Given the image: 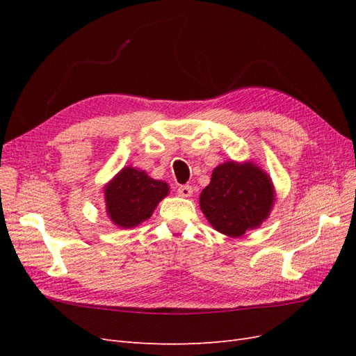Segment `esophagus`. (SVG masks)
Masks as SVG:
<instances>
[{"label": "esophagus", "instance_id": "34e87169", "mask_svg": "<svg viewBox=\"0 0 356 356\" xmlns=\"http://www.w3.org/2000/svg\"><path fill=\"white\" fill-rule=\"evenodd\" d=\"M178 195L182 197H190L193 195L191 186H179L178 187Z\"/></svg>", "mask_w": 356, "mask_h": 356}]
</instances>
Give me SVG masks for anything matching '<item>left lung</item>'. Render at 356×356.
I'll return each instance as SVG.
<instances>
[{"mask_svg":"<svg viewBox=\"0 0 356 356\" xmlns=\"http://www.w3.org/2000/svg\"><path fill=\"white\" fill-rule=\"evenodd\" d=\"M275 191L270 178L252 163L225 161L213 169L202 190L200 209L212 227L238 238L260 225L272 209Z\"/></svg>","mask_w":356,"mask_h":356,"instance_id":"left-lung-1","label":"left lung"}]
</instances>
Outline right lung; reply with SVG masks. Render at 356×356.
I'll use <instances>...</instances> for the list:
<instances>
[{"mask_svg": "<svg viewBox=\"0 0 356 356\" xmlns=\"http://www.w3.org/2000/svg\"><path fill=\"white\" fill-rule=\"evenodd\" d=\"M106 212L118 227H135L152 217L169 187L166 182L149 178L144 170L123 168L105 187Z\"/></svg>", "mask_w": 356, "mask_h": 356, "instance_id": "right-lung-1", "label": "right lung"}]
</instances>
